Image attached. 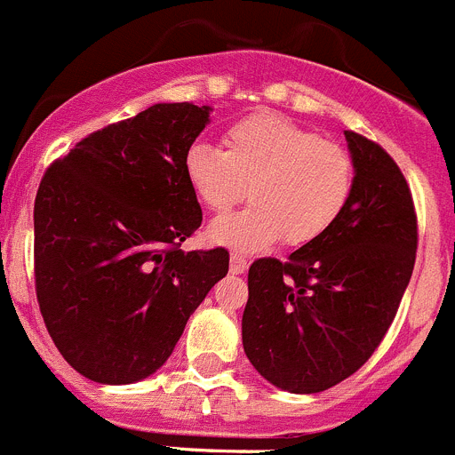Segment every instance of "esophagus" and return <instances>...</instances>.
<instances>
[{
  "label": "esophagus",
  "instance_id": "esophagus-1",
  "mask_svg": "<svg viewBox=\"0 0 455 455\" xmlns=\"http://www.w3.org/2000/svg\"><path fill=\"white\" fill-rule=\"evenodd\" d=\"M245 268H248V259H245L241 252H232V255H230V273L241 275V273H245Z\"/></svg>",
  "mask_w": 455,
  "mask_h": 455
}]
</instances>
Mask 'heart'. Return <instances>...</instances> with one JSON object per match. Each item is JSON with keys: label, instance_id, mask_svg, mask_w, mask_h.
I'll return each instance as SVG.
<instances>
[{"label": "heart", "instance_id": "1", "mask_svg": "<svg viewBox=\"0 0 455 455\" xmlns=\"http://www.w3.org/2000/svg\"><path fill=\"white\" fill-rule=\"evenodd\" d=\"M225 151L198 141L187 151L185 173L198 200L214 214L245 198L252 205L214 220L212 243L257 252L284 236L309 245L327 235L347 207L354 162L339 141L275 112H255L232 124Z\"/></svg>", "mask_w": 455, "mask_h": 455}]
</instances>
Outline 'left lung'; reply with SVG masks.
I'll use <instances>...</instances> for the list:
<instances>
[{"label": "left lung", "instance_id": "8db88e82", "mask_svg": "<svg viewBox=\"0 0 455 455\" xmlns=\"http://www.w3.org/2000/svg\"><path fill=\"white\" fill-rule=\"evenodd\" d=\"M345 140L354 185L340 219L286 261L264 257L248 270L245 356L286 393H323L356 372L393 324L415 266L418 216L397 162L358 132Z\"/></svg>", "mask_w": 455, "mask_h": 455}]
</instances>
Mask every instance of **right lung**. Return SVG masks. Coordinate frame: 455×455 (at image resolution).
Listing matches in <instances>:
<instances>
[{
	"instance_id": "add662e5",
	"label": "right lung",
	"mask_w": 455,
	"mask_h": 455,
	"mask_svg": "<svg viewBox=\"0 0 455 455\" xmlns=\"http://www.w3.org/2000/svg\"><path fill=\"white\" fill-rule=\"evenodd\" d=\"M210 112L156 103L87 135L40 182L37 304L58 352L90 381L151 377L228 275L225 248L180 250L203 220L185 156Z\"/></svg>"
}]
</instances>
